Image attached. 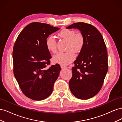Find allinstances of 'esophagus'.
<instances>
[{
    "mask_svg": "<svg viewBox=\"0 0 122 122\" xmlns=\"http://www.w3.org/2000/svg\"><path fill=\"white\" fill-rule=\"evenodd\" d=\"M61 69H65V68H66V67L65 66H64V65H61Z\"/></svg>",
    "mask_w": 122,
    "mask_h": 122,
    "instance_id": "esophagus-1",
    "label": "esophagus"
}]
</instances>
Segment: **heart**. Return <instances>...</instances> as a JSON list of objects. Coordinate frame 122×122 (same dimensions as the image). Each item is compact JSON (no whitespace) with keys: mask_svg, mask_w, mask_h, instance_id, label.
I'll use <instances>...</instances> for the list:
<instances>
[{"mask_svg":"<svg viewBox=\"0 0 122 122\" xmlns=\"http://www.w3.org/2000/svg\"><path fill=\"white\" fill-rule=\"evenodd\" d=\"M58 36L68 41L67 50L66 52H60L53 57V61L56 63L67 65L72 62L75 58V52L80 51L84 44V38L80 33H76L74 30L69 29H62L58 33ZM47 48L52 53L57 51L56 43L53 36H49L46 41Z\"/></svg>","mask_w":122,"mask_h":122,"instance_id":"obj_1","label":"heart"}]
</instances>
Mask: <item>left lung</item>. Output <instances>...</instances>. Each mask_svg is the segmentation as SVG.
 <instances>
[{"label": "left lung", "instance_id": "left-lung-1", "mask_svg": "<svg viewBox=\"0 0 122 122\" xmlns=\"http://www.w3.org/2000/svg\"><path fill=\"white\" fill-rule=\"evenodd\" d=\"M67 29H78L84 38V44L72 68L69 87L76 98L86 100L100 91L108 70L106 47L102 35L91 24L73 23Z\"/></svg>", "mask_w": 122, "mask_h": 122}]
</instances>
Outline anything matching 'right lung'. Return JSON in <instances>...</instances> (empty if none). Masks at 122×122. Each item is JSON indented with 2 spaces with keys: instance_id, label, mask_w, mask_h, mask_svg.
Returning <instances> with one entry per match:
<instances>
[{
  "instance_id": "obj_1",
  "label": "right lung",
  "mask_w": 122,
  "mask_h": 122,
  "mask_svg": "<svg viewBox=\"0 0 122 122\" xmlns=\"http://www.w3.org/2000/svg\"><path fill=\"white\" fill-rule=\"evenodd\" d=\"M60 28L46 23L27 25L18 36L13 48L14 76L23 93L40 101L52 94L61 70L60 65L47 66L51 58L46 41Z\"/></svg>"
}]
</instances>
